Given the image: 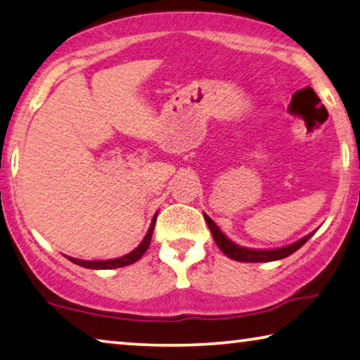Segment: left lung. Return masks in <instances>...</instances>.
Instances as JSON below:
<instances>
[{
    "label": "left lung",
    "instance_id": "8db88e82",
    "mask_svg": "<svg viewBox=\"0 0 360 360\" xmlns=\"http://www.w3.org/2000/svg\"><path fill=\"white\" fill-rule=\"evenodd\" d=\"M205 219L208 222V227L211 233H213V238L216 245H218L219 250L226 256H229L231 259H236V261H242V262H267V261H277V259H282V258H287L292 253H295L296 250H300L303 245L309 240V238L314 236V232L307 233L306 237L300 238L298 242H295L292 245H288V247H283V248H276V250H252V248H245V247H238V245L233 243L232 240H229L224 233L219 231V227L214 224L213 221H211L207 214H203Z\"/></svg>",
    "mask_w": 360,
    "mask_h": 360
}]
</instances>
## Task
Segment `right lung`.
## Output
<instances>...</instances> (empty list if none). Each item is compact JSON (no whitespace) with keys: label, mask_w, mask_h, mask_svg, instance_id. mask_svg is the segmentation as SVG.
<instances>
[{"label":"right lung","mask_w":360,"mask_h":360,"mask_svg":"<svg viewBox=\"0 0 360 360\" xmlns=\"http://www.w3.org/2000/svg\"><path fill=\"white\" fill-rule=\"evenodd\" d=\"M155 219H157V214L153 216L152 224L149 227V232H147V236L144 237V240L141 242L139 247L134 248L131 253L122 256V258L107 259V261H83V259L70 258V256H67V258L70 259L72 262H75V264H78V266L86 267V269H115V267H123V266L133 264V262L138 261L141 256L147 252V248H149L150 238H152V233H153V227H155Z\"/></svg>","instance_id":"add662e5"}]
</instances>
